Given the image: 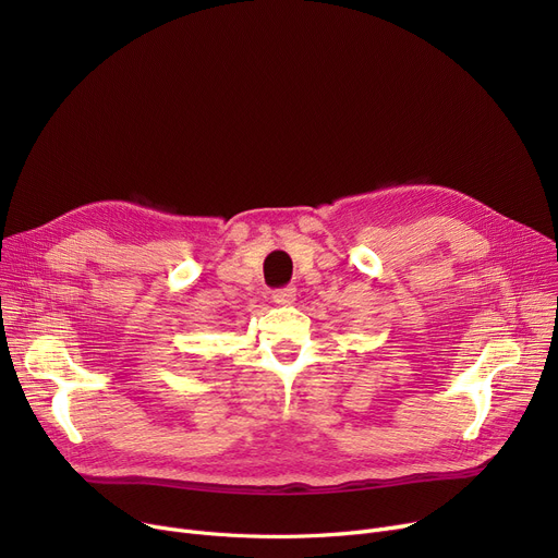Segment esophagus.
I'll return each instance as SVG.
<instances>
[{
    "label": "esophagus",
    "instance_id": "1",
    "mask_svg": "<svg viewBox=\"0 0 558 558\" xmlns=\"http://www.w3.org/2000/svg\"><path fill=\"white\" fill-rule=\"evenodd\" d=\"M274 303L276 305H291L296 301V289L294 287H282V289H276L274 291Z\"/></svg>",
    "mask_w": 558,
    "mask_h": 558
}]
</instances>
